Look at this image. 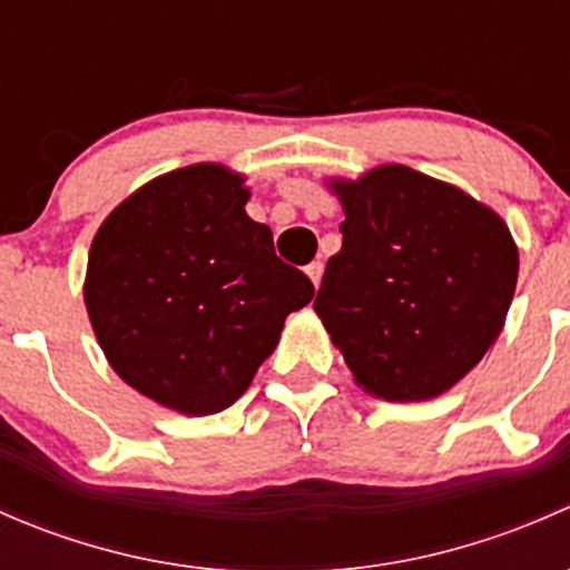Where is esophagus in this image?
<instances>
[{
	"label": "esophagus",
	"mask_w": 570,
	"mask_h": 570,
	"mask_svg": "<svg viewBox=\"0 0 570 570\" xmlns=\"http://www.w3.org/2000/svg\"><path fill=\"white\" fill-rule=\"evenodd\" d=\"M306 275H308V278H312V284H314V286H320V278H322V264H320V262H312V264H308V267H306Z\"/></svg>",
	"instance_id": "obj_1"
}]
</instances>
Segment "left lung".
Wrapping results in <instances>:
<instances>
[{
    "mask_svg": "<svg viewBox=\"0 0 570 570\" xmlns=\"http://www.w3.org/2000/svg\"><path fill=\"white\" fill-rule=\"evenodd\" d=\"M344 209L314 312L353 381L389 402L450 392L502 333L519 281L508 223L405 165L331 178Z\"/></svg>",
    "mask_w": 570,
    "mask_h": 570,
    "instance_id": "8db88e82",
    "label": "left lung"
}]
</instances>
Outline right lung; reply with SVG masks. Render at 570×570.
Segmentation results:
<instances>
[{"mask_svg": "<svg viewBox=\"0 0 570 570\" xmlns=\"http://www.w3.org/2000/svg\"><path fill=\"white\" fill-rule=\"evenodd\" d=\"M248 198L243 174L187 165L120 200L90 245L85 308L109 366L184 416L234 405L314 297Z\"/></svg>", "mask_w": 570, "mask_h": 570, "instance_id": "add662e5", "label": "right lung"}]
</instances>
